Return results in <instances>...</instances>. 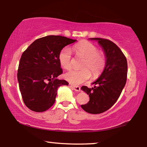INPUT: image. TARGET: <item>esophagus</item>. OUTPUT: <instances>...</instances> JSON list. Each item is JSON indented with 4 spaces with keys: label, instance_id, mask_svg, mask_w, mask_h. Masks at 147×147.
Returning <instances> with one entry per match:
<instances>
[{
    "label": "esophagus",
    "instance_id": "1",
    "mask_svg": "<svg viewBox=\"0 0 147 147\" xmlns=\"http://www.w3.org/2000/svg\"><path fill=\"white\" fill-rule=\"evenodd\" d=\"M71 87L73 88L74 90L76 91H80L81 90V88L80 86H74V85H71Z\"/></svg>",
    "mask_w": 147,
    "mask_h": 147
}]
</instances>
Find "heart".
<instances>
[{
	"label": "heart",
	"instance_id": "heart-1",
	"mask_svg": "<svg viewBox=\"0 0 147 147\" xmlns=\"http://www.w3.org/2000/svg\"><path fill=\"white\" fill-rule=\"evenodd\" d=\"M74 50L78 56L84 58L82 68L80 70L72 69L65 74V80L74 85L84 83L91 77L97 78L105 69L106 57L103 52L91 42L83 40L74 46ZM59 63L61 67L69 69L71 67V52L68 48H64L60 51L58 56Z\"/></svg>",
	"mask_w": 147,
	"mask_h": 147
}]
</instances>
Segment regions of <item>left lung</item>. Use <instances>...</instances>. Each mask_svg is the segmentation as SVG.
Wrapping results in <instances>:
<instances>
[{
  "mask_svg": "<svg viewBox=\"0 0 147 147\" xmlns=\"http://www.w3.org/2000/svg\"><path fill=\"white\" fill-rule=\"evenodd\" d=\"M98 42L105 52L106 65L100 77L93 82L95 86L82 89L89 95L88 103L81 107L85 111L99 114L106 111L115 103L127 82V58L121 49L109 40L93 38Z\"/></svg>",
  "mask_w": 147,
  "mask_h": 147,
  "instance_id": "left-lung-1",
  "label": "left lung"
}]
</instances>
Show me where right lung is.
<instances>
[{"label": "right lung", "mask_w": 147, "mask_h": 147, "mask_svg": "<svg viewBox=\"0 0 147 147\" xmlns=\"http://www.w3.org/2000/svg\"><path fill=\"white\" fill-rule=\"evenodd\" d=\"M76 40L61 36H47L36 40L22 53L17 78L23 101L35 112H43L54 105L59 86L69 84L59 80L60 51Z\"/></svg>", "instance_id": "1"}]
</instances>
